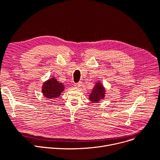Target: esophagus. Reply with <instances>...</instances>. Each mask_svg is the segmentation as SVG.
<instances>
[{
    "mask_svg": "<svg viewBox=\"0 0 160 160\" xmlns=\"http://www.w3.org/2000/svg\"><path fill=\"white\" fill-rule=\"evenodd\" d=\"M74 86H75L76 88H80L81 86H82V82H79V83H75Z\"/></svg>",
    "mask_w": 160,
    "mask_h": 160,
    "instance_id": "1",
    "label": "esophagus"
}]
</instances>
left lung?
I'll use <instances>...</instances> for the list:
<instances>
[{
    "instance_id": "1",
    "label": "left lung",
    "mask_w": 160,
    "mask_h": 160,
    "mask_svg": "<svg viewBox=\"0 0 160 160\" xmlns=\"http://www.w3.org/2000/svg\"><path fill=\"white\" fill-rule=\"evenodd\" d=\"M105 96V89L102 83L98 82L89 95V100L92 102H98L100 100L103 99Z\"/></svg>"
}]
</instances>
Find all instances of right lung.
<instances>
[{
  "label": "right lung",
  "mask_w": 160,
  "mask_h": 160,
  "mask_svg": "<svg viewBox=\"0 0 160 160\" xmlns=\"http://www.w3.org/2000/svg\"><path fill=\"white\" fill-rule=\"evenodd\" d=\"M63 91V83L58 82L54 78L45 82L42 88V92L44 96L49 99H54L60 97Z\"/></svg>",
  "instance_id": "obj_1"
}]
</instances>
